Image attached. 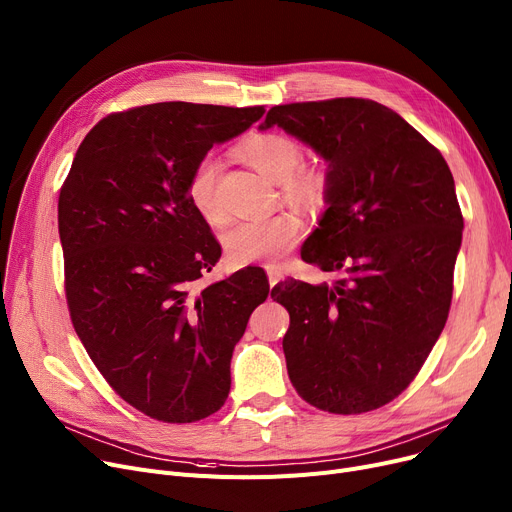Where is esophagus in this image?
<instances>
[{"mask_svg": "<svg viewBox=\"0 0 512 512\" xmlns=\"http://www.w3.org/2000/svg\"><path fill=\"white\" fill-rule=\"evenodd\" d=\"M265 272H267V280H270V286H276L282 278V267L278 265H265Z\"/></svg>", "mask_w": 512, "mask_h": 512, "instance_id": "1", "label": "esophagus"}]
</instances>
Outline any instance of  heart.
Instances as JSON below:
<instances>
[{
    "mask_svg": "<svg viewBox=\"0 0 512 512\" xmlns=\"http://www.w3.org/2000/svg\"><path fill=\"white\" fill-rule=\"evenodd\" d=\"M238 155L261 176L280 182L288 203L317 211L328 201V178L315 168H299L303 161L301 145L278 132H257L242 141ZM188 201L209 226H222L228 213L218 193V166L205 157L188 178ZM303 220L294 211H280L263 220L234 226L224 236L226 257L232 265L259 261H280L303 236Z\"/></svg>",
    "mask_w": 512,
    "mask_h": 512,
    "instance_id": "b5f03b06",
    "label": "heart"
}]
</instances>
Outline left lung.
<instances>
[{
    "instance_id": "obj_1",
    "label": "left lung",
    "mask_w": 512,
    "mask_h": 512,
    "mask_svg": "<svg viewBox=\"0 0 512 512\" xmlns=\"http://www.w3.org/2000/svg\"><path fill=\"white\" fill-rule=\"evenodd\" d=\"M292 134L328 164V201L303 261L334 284L286 280L284 355L309 405L338 415L380 409L405 390L440 338L463 215L442 153L371 99L276 105L259 126Z\"/></svg>"
}]
</instances>
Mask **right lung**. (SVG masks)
Masks as SVG:
<instances>
[{"mask_svg": "<svg viewBox=\"0 0 512 512\" xmlns=\"http://www.w3.org/2000/svg\"><path fill=\"white\" fill-rule=\"evenodd\" d=\"M265 110L186 101L103 118L80 143L58 203L74 330L128 405L166 423L218 411L230 361L270 284L245 267L201 292L222 247L188 201V178L213 145Z\"/></svg>", "mask_w": 512, "mask_h": 512, "instance_id": "add662e5", "label": "right lung"}]
</instances>
